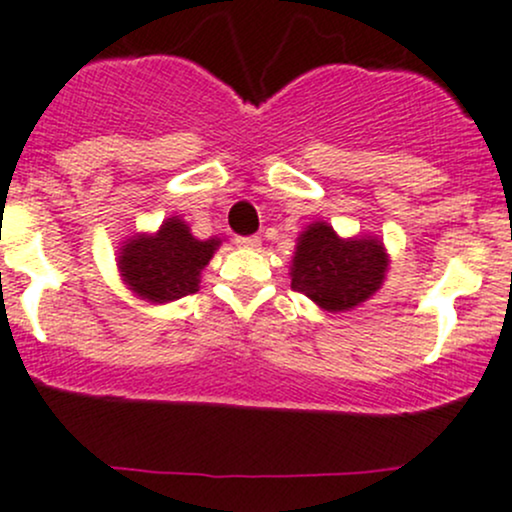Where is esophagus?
I'll return each mask as SVG.
<instances>
[{
    "mask_svg": "<svg viewBox=\"0 0 512 512\" xmlns=\"http://www.w3.org/2000/svg\"><path fill=\"white\" fill-rule=\"evenodd\" d=\"M240 247H250V250H255V247H260V238L257 235H240V238H235Z\"/></svg>",
    "mask_w": 512,
    "mask_h": 512,
    "instance_id": "obj_1",
    "label": "esophagus"
}]
</instances>
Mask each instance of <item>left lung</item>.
Returning a JSON list of instances; mask_svg holds the SVG:
<instances>
[{
  "mask_svg": "<svg viewBox=\"0 0 512 512\" xmlns=\"http://www.w3.org/2000/svg\"><path fill=\"white\" fill-rule=\"evenodd\" d=\"M385 270L380 240H341L331 225L311 223L294 252L292 289L326 311H348L378 292Z\"/></svg>",
  "mask_w": 512,
  "mask_h": 512,
  "instance_id": "obj_1",
  "label": "left lung"
}]
</instances>
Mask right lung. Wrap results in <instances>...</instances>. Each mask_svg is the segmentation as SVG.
Segmentation results:
<instances>
[{"label": "right lung", "instance_id": "add662e5", "mask_svg": "<svg viewBox=\"0 0 512 512\" xmlns=\"http://www.w3.org/2000/svg\"><path fill=\"white\" fill-rule=\"evenodd\" d=\"M220 240H196L179 218H169L157 235H137L122 247L120 272L139 297L174 301L198 289V277Z\"/></svg>", "mask_w": 512, "mask_h": 512}]
</instances>
